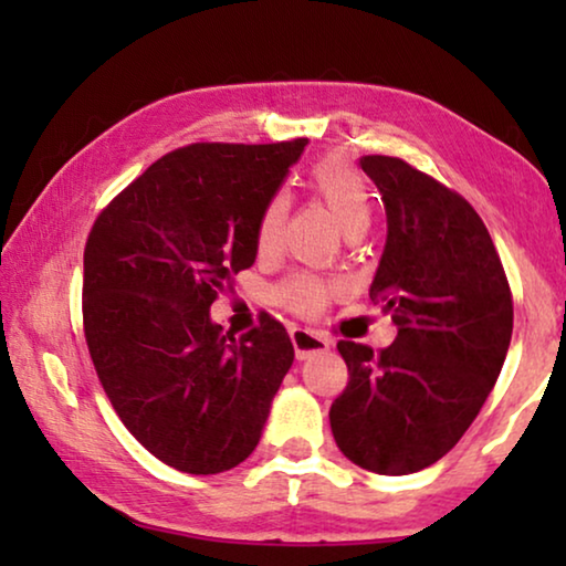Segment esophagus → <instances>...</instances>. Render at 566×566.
<instances>
[{"label": "esophagus", "instance_id": "obj_1", "mask_svg": "<svg viewBox=\"0 0 566 566\" xmlns=\"http://www.w3.org/2000/svg\"><path fill=\"white\" fill-rule=\"evenodd\" d=\"M291 339H293V350H296L298 360H306L308 355H314V353L329 350V345H332L327 337L319 335V332L301 329V327L291 329Z\"/></svg>", "mask_w": 566, "mask_h": 566}]
</instances>
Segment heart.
Wrapping results in <instances>:
<instances>
[{"label": "heart", "mask_w": 566, "mask_h": 566, "mask_svg": "<svg viewBox=\"0 0 566 566\" xmlns=\"http://www.w3.org/2000/svg\"><path fill=\"white\" fill-rule=\"evenodd\" d=\"M308 188L314 190V196H319L345 234L350 231L366 229L368 216H370V196L366 182L358 175L350 161L343 157H327L319 159L308 169ZM289 196L285 192H273L265 200V206L260 208L258 227H254V244L260 252H273L283 239L285 219H289ZM343 289L339 281L332 277H322L316 273H291L275 285V301L291 312L314 316L319 314L324 306L329 304V298Z\"/></svg>", "instance_id": "b5f03b06"}]
</instances>
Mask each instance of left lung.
I'll use <instances>...</instances> for the list:
<instances>
[{
    "instance_id": "1",
    "label": "left lung",
    "mask_w": 566,
    "mask_h": 566,
    "mask_svg": "<svg viewBox=\"0 0 566 566\" xmlns=\"http://www.w3.org/2000/svg\"><path fill=\"white\" fill-rule=\"evenodd\" d=\"M360 167L389 227L370 298L399 332L376 355L339 339L350 381L329 424L360 469L415 474L459 443L490 397L513 335V293L467 198L399 157L368 154Z\"/></svg>"
}]
</instances>
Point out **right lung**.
<instances>
[{"label":"right lung","instance_id":"add662e5","mask_svg":"<svg viewBox=\"0 0 566 566\" xmlns=\"http://www.w3.org/2000/svg\"><path fill=\"white\" fill-rule=\"evenodd\" d=\"M308 138L182 146L92 223L82 322L115 415L161 463L221 474L258 446L293 343L275 316L234 337L208 308L258 258L260 208Z\"/></svg>","mask_w":566,"mask_h":566}]
</instances>
